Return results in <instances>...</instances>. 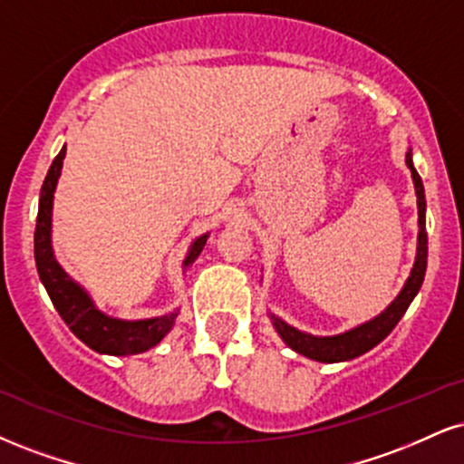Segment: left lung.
<instances>
[{
	"label": "left lung",
	"mask_w": 464,
	"mask_h": 464,
	"mask_svg": "<svg viewBox=\"0 0 464 464\" xmlns=\"http://www.w3.org/2000/svg\"><path fill=\"white\" fill-rule=\"evenodd\" d=\"M406 164L412 172V181H415V192H417V208H420V246H417V261L412 267L409 281H406L404 289H401L398 298L389 304L387 311H382L381 315L373 317L372 322L362 324L353 331L337 334V337H314V334H306L295 331V328L287 326L285 322L278 320L272 315L278 334L283 337L289 348L295 350L298 354L309 356L314 361L322 362H337V361H350L354 356H361L367 350H372L373 345H378L393 331L395 324L401 320V315L406 314L409 304L412 303L417 292H420L423 276H426V266H428V233H426V197H423V183L421 177L417 175L415 166H412L411 153H406Z\"/></svg>",
	"instance_id": "8db88e82"
}]
</instances>
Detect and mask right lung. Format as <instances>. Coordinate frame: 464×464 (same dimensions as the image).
I'll return each mask as SVG.
<instances>
[{
  "mask_svg": "<svg viewBox=\"0 0 464 464\" xmlns=\"http://www.w3.org/2000/svg\"><path fill=\"white\" fill-rule=\"evenodd\" d=\"M66 147L55 155L53 164L49 166L47 177H44L41 188V200H38V216H36V231H34V259L38 267V276H41L44 289H47L49 298L66 326L80 337L88 348L97 350L102 354H140L147 353L149 348L158 345L166 333L170 331L175 324L177 314H169L161 317H153V320H140V322H122L114 320V317L103 315L102 311L94 309V304L88 298L80 285L71 281L64 275L63 267L55 261L52 250V203L55 183H58L60 170H63ZM208 236L198 237L192 244L189 253L183 261V270H188L189 264L200 255Z\"/></svg>",
  "mask_w": 464,
  "mask_h": 464,
  "instance_id": "obj_1",
  "label": "right lung"
}]
</instances>
